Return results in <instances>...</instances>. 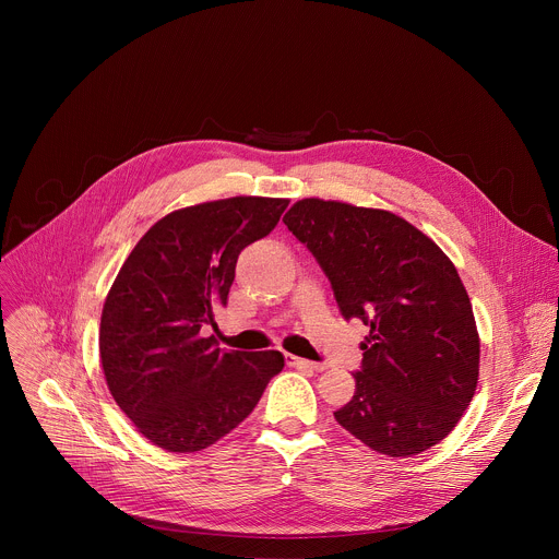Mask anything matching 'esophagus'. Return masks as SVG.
Listing matches in <instances>:
<instances>
[{"mask_svg":"<svg viewBox=\"0 0 559 559\" xmlns=\"http://www.w3.org/2000/svg\"><path fill=\"white\" fill-rule=\"evenodd\" d=\"M287 362L300 371H323L325 365L323 362H311V360H305V358H298V356H287Z\"/></svg>","mask_w":559,"mask_h":559,"instance_id":"obj_1","label":"esophagus"}]
</instances>
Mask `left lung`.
<instances>
[{
	"label": "left lung",
	"mask_w": 559,
	"mask_h": 559,
	"mask_svg": "<svg viewBox=\"0 0 559 559\" xmlns=\"http://www.w3.org/2000/svg\"><path fill=\"white\" fill-rule=\"evenodd\" d=\"M332 283L345 321L369 328L356 393L336 423L378 453L407 457L447 438L468 407L480 338L444 252L384 210L302 199L283 216Z\"/></svg>",
	"instance_id": "1"
}]
</instances>
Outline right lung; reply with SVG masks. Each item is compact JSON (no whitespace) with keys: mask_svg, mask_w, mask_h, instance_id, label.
Masks as SVG:
<instances>
[{"mask_svg":"<svg viewBox=\"0 0 559 559\" xmlns=\"http://www.w3.org/2000/svg\"><path fill=\"white\" fill-rule=\"evenodd\" d=\"M287 199L234 197L177 210L134 246L104 302L99 354L121 412L152 444L192 453L241 425L281 352H225L203 325L227 305L236 259L267 236Z\"/></svg>","mask_w":559,"mask_h":559,"instance_id":"right-lung-1","label":"right lung"}]
</instances>
